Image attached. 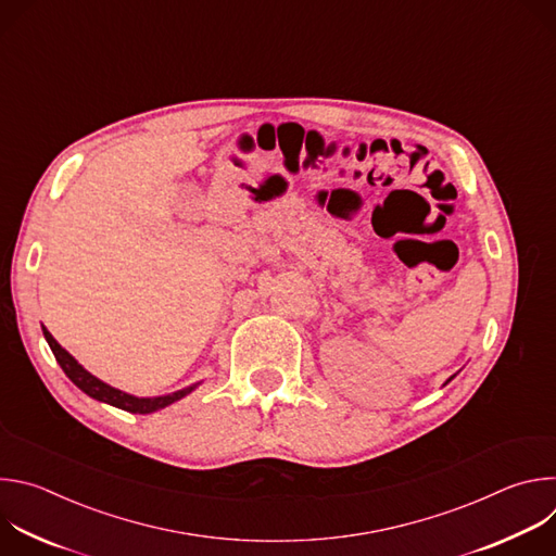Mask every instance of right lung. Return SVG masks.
Instances as JSON below:
<instances>
[{
    "mask_svg": "<svg viewBox=\"0 0 556 556\" xmlns=\"http://www.w3.org/2000/svg\"><path fill=\"white\" fill-rule=\"evenodd\" d=\"M43 337L56 358V363L61 365V369L65 371V376L81 389L86 391L88 395H92V399L101 401V403H108L112 407H118V409H125V412H131V414H151V412H157V409H165L169 407L172 403L185 399V395L189 391H193V387H187L182 391H176V393H169V395H157V399H136V395H129L121 389H114L110 384H105L103 380H99L97 376H92L88 369H84L81 365H78L54 339L52 334L43 328Z\"/></svg>",
    "mask_w": 556,
    "mask_h": 556,
    "instance_id": "right-lung-1",
    "label": "right lung"
}]
</instances>
